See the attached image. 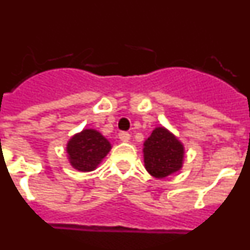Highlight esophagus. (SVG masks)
I'll return each mask as SVG.
<instances>
[{"mask_svg": "<svg viewBox=\"0 0 250 250\" xmlns=\"http://www.w3.org/2000/svg\"><path fill=\"white\" fill-rule=\"evenodd\" d=\"M119 138H120L121 141H129L130 134L127 131H120L119 132Z\"/></svg>", "mask_w": 250, "mask_h": 250, "instance_id": "34e87169", "label": "esophagus"}]
</instances>
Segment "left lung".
<instances>
[{"mask_svg": "<svg viewBox=\"0 0 250 250\" xmlns=\"http://www.w3.org/2000/svg\"><path fill=\"white\" fill-rule=\"evenodd\" d=\"M144 146L145 167L152 176L165 178L182 167L184 147L164 127H156Z\"/></svg>", "mask_w": 250, "mask_h": 250, "instance_id": "1", "label": "left lung"}]
</instances>
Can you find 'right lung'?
Wrapping results in <instances>:
<instances>
[{
  "label": "right lung",
  "instance_id": "right-lung-1",
  "mask_svg": "<svg viewBox=\"0 0 250 250\" xmlns=\"http://www.w3.org/2000/svg\"><path fill=\"white\" fill-rule=\"evenodd\" d=\"M110 143L95 130L86 129L67 144L70 163L80 171H91L110 151Z\"/></svg>",
  "mask_w": 250,
  "mask_h": 250
}]
</instances>
